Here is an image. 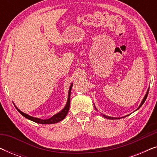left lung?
Masks as SVG:
<instances>
[{
  "mask_svg": "<svg viewBox=\"0 0 157 157\" xmlns=\"http://www.w3.org/2000/svg\"><path fill=\"white\" fill-rule=\"evenodd\" d=\"M149 89H148V91H147V93L146 94V95H145V96H144V98L143 101H141V104H140V106H139V108H140V107H141V106H142L143 104H144V101H146V99H147V96H148V94H149ZM139 108H138V109H139ZM103 116H104V117L105 118H106V119H117V118H113V117H107V116H105V115H103Z\"/></svg>",
  "mask_w": 157,
  "mask_h": 157,
  "instance_id": "8db88e82",
  "label": "left lung"
}]
</instances>
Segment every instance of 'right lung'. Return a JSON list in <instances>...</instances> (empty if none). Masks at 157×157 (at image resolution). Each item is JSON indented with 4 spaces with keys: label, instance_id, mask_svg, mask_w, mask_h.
Segmentation results:
<instances>
[{
    "label": "right lung",
    "instance_id": "obj_1",
    "mask_svg": "<svg viewBox=\"0 0 157 157\" xmlns=\"http://www.w3.org/2000/svg\"><path fill=\"white\" fill-rule=\"evenodd\" d=\"M72 86H73V84L71 85V86H70L69 92H68V101H67V103H66V106L64 107V109L61 111V112L56 113V114H55L54 116H53L52 117L49 118V119H38V118H35V117H31V116L28 115V114H26V113H25L22 112V111H21L18 108H16L17 110L19 111V113H20L21 115H23V117L26 118V119L31 120V121H33L34 122H36V123H38V124H55V123H57V122L61 121L64 119V118L66 117V116L67 115V113L68 112V110H69L71 90Z\"/></svg>",
    "mask_w": 157,
    "mask_h": 157
}]
</instances>
